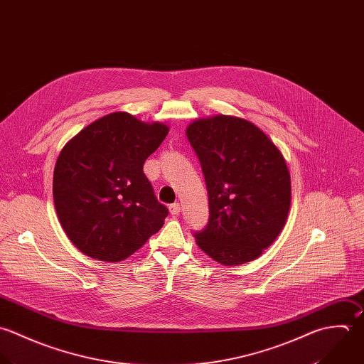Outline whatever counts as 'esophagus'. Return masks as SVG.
Returning <instances> with one entry per match:
<instances>
[{
  "label": "esophagus",
  "instance_id": "34e87169",
  "mask_svg": "<svg viewBox=\"0 0 364 364\" xmlns=\"http://www.w3.org/2000/svg\"><path fill=\"white\" fill-rule=\"evenodd\" d=\"M169 212L172 216H178L181 213V203H172L169 206Z\"/></svg>",
  "mask_w": 364,
  "mask_h": 364
}]
</instances>
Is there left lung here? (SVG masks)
<instances>
[{"instance_id":"left-lung-1","label":"left lung","mask_w":364,"mask_h":364,"mask_svg":"<svg viewBox=\"0 0 364 364\" xmlns=\"http://www.w3.org/2000/svg\"><path fill=\"white\" fill-rule=\"evenodd\" d=\"M209 196V220L193 236L215 261H252L282 230L291 203V179L274 142L252 122L216 116L186 128Z\"/></svg>"}]
</instances>
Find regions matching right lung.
Returning <instances> with one entry per match:
<instances>
[{"mask_svg": "<svg viewBox=\"0 0 364 364\" xmlns=\"http://www.w3.org/2000/svg\"><path fill=\"white\" fill-rule=\"evenodd\" d=\"M161 122L112 113L62 149L53 172L59 222L83 254L122 261L155 235L168 216L144 173L145 159L168 134Z\"/></svg>", "mask_w": 364, "mask_h": 364, "instance_id": "obj_1", "label": "right lung"}]
</instances>
